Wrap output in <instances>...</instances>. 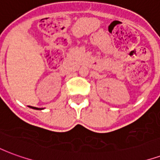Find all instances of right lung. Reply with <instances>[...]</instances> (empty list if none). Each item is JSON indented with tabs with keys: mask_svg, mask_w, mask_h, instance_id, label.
I'll use <instances>...</instances> for the list:
<instances>
[{
	"mask_svg": "<svg viewBox=\"0 0 160 160\" xmlns=\"http://www.w3.org/2000/svg\"><path fill=\"white\" fill-rule=\"evenodd\" d=\"M31 108H32V109H35V110H41L39 108H36V107H32V106H31Z\"/></svg>",
	"mask_w": 160,
	"mask_h": 160,
	"instance_id": "add662e5",
	"label": "right lung"
}]
</instances>
